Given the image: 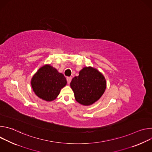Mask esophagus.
Listing matches in <instances>:
<instances>
[{
  "label": "esophagus",
  "instance_id": "obj_1",
  "mask_svg": "<svg viewBox=\"0 0 152 152\" xmlns=\"http://www.w3.org/2000/svg\"><path fill=\"white\" fill-rule=\"evenodd\" d=\"M71 80H72V77H67V83H68L69 84L70 83Z\"/></svg>",
  "mask_w": 152,
  "mask_h": 152
}]
</instances>
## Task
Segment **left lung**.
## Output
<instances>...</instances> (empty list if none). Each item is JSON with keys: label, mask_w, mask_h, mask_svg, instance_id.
Listing matches in <instances>:
<instances>
[{"label": "left lung", "mask_w": 152, "mask_h": 152, "mask_svg": "<svg viewBox=\"0 0 152 152\" xmlns=\"http://www.w3.org/2000/svg\"><path fill=\"white\" fill-rule=\"evenodd\" d=\"M76 100L82 105L90 106L97 102L106 88V81L97 69L83 67L79 76L74 77L70 83Z\"/></svg>", "instance_id": "obj_1"}]
</instances>
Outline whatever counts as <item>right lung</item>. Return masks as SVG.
<instances>
[{
    "instance_id": "obj_1",
    "label": "right lung",
    "mask_w": 152,
    "mask_h": 152,
    "mask_svg": "<svg viewBox=\"0 0 152 152\" xmlns=\"http://www.w3.org/2000/svg\"><path fill=\"white\" fill-rule=\"evenodd\" d=\"M31 84L37 96L46 102H52L57 98L61 90L67 85V80L62 73L51 65L46 64L34 75Z\"/></svg>"
}]
</instances>
